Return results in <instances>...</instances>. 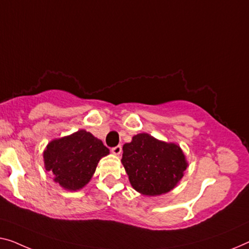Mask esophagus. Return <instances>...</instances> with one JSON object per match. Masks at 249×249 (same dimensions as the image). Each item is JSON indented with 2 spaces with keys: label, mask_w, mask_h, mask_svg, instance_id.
<instances>
[{
  "label": "esophagus",
  "mask_w": 249,
  "mask_h": 249,
  "mask_svg": "<svg viewBox=\"0 0 249 249\" xmlns=\"http://www.w3.org/2000/svg\"><path fill=\"white\" fill-rule=\"evenodd\" d=\"M112 152H113V154H115V155H120L122 153V146L121 145H117V146L113 147L112 148Z\"/></svg>",
  "instance_id": "obj_1"
}]
</instances>
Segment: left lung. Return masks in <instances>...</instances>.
Segmentation results:
<instances>
[{
	"mask_svg": "<svg viewBox=\"0 0 249 249\" xmlns=\"http://www.w3.org/2000/svg\"><path fill=\"white\" fill-rule=\"evenodd\" d=\"M122 164L129 183L143 196L168 194L184 176L188 162L182 148L173 142L140 133L123 145Z\"/></svg>",
	"mask_w": 249,
	"mask_h": 249,
	"instance_id": "8db88e82",
	"label": "left lung"
}]
</instances>
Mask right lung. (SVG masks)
<instances>
[{"label": "right lung", "instance_id": "add662e5", "mask_svg": "<svg viewBox=\"0 0 249 249\" xmlns=\"http://www.w3.org/2000/svg\"><path fill=\"white\" fill-rule=\"evenodd\" d=\"M108 154L101 140L79 129L50 141L43 151V162L55 183L65 190L78 191L91 180L99 160Z\"/></svg>", "mask_w": 249, "mask_h": 249}]
</instances>
